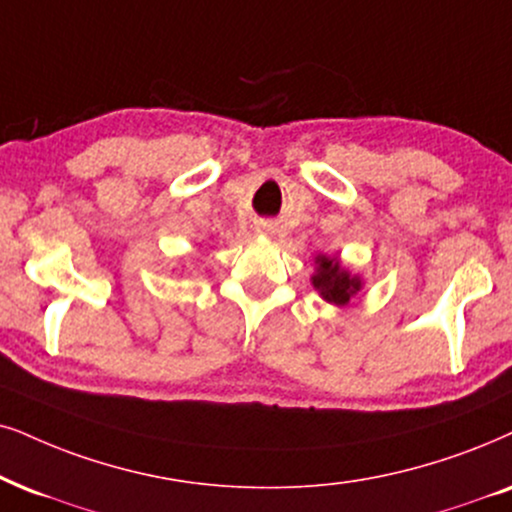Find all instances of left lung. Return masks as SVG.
Returning a JSON list of instances; mask_svg holds the SVG:
<instances>
[{
    "label": "left lung",
    "instance_id": "1",
    "mask_svg": "<svg viewBox=\"0 0 512 512\" xmlns=\"http://www.w3.org/2000/svg\"><path fill=\"white\" fill-rule=\"evenodd\" d=\"M316 262H319V271L312 278L314 288L323 295V300L333 304H347L349 297L361 288L359 278L349 276L345 269H340L338 262L328 260V257H319Z\"/></svg>",
    "mask_w": 512,
    "mask_h": 512
}]
</instances>
